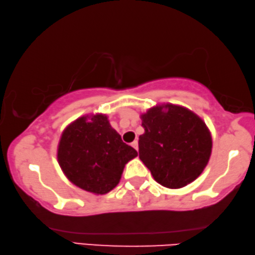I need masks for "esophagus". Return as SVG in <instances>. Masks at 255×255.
Returning a JSON list of instances; mask_svg holds the SVG:
<instances>
[{
    "label": "esophagus",
    "mask_w": 255,
    "mask_h": 255,
    "mask_svg": "<svg viewBox=\"0 0 255 255\" xmlns=\"http://www.w3.org/2000/svg\"><path fill=\"white\" fill-rule=\"evenodd\" d=\"M131 145H132V147H133V148H134L135 150H137V148H139V145H137V141H136V140H134V141H133V142L131 143Z\"/></svg>",
    "instance_id": "34e87169"
}]
</instances>
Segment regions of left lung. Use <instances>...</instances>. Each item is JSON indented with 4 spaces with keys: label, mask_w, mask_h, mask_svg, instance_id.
Here are the masks:
<instances>
[{
    "label": "left lung",
    "mask_w": 255,
    "mask_h": 255,
    "mask_svg": "<svg viewBox=\"0 0 255 255\" xmlns=\"http://www.w3.org/2000/svg\"><path fill=\"white\" fill-rule=\"evenodd\" d=\"M139 157L153 178L168 189H181L203 172L212 140L206 123L193 112L172 105L156 106L141 115Z\"/></svg>",
    "instance_id": "left-lung-1"
}]
</instances>
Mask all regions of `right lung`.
Segmentation results:
<instances>
[{
  "label": "right lung",
  "mask_w": 255,
  "mask_h": 255,
  "mask_svg": "<svg viewBox=\"0 0 255 255\" xmlns=\"http://www.w3.org/2000/svg\"><path fill=\"white\" fill-rule=\"evenodd\" d=\"M137 156L111 127L107 116H82L65 128L57 149L62 170L74 185L106 194L119 184L125 164Z\"/></svg>",
  "instance_id": "right-lung-1"
}]
</instances>
